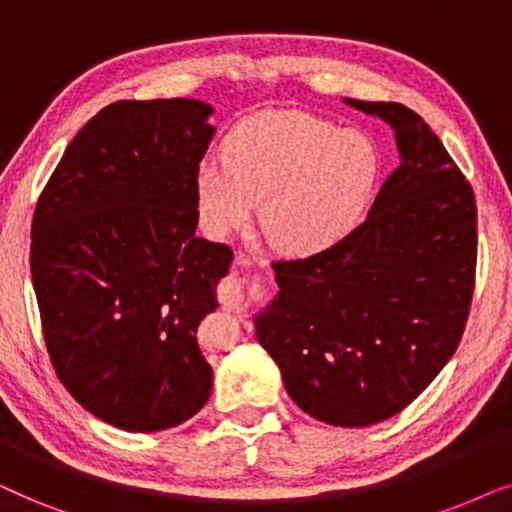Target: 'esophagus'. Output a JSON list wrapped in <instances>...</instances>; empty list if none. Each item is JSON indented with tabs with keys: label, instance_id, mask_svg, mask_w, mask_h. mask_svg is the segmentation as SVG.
Instances as JSON below:
<instances>
[{
	"label": "esophagus",
	"instance_id": "34e87169",
	"mask_svg": "<svg viewBox=\"0 0 512 512\" xmlns=\"http://www.w3.org/2000/svg\"><path fill=\"white\" fill-rule=\"evenodd\" d=\"M236 264L241 269H248L250 267V260L243 255V252H238ZM217 292H220V302H222L224 309H234V311L241 309L243 302H245V297H248V292H245V285L238 283V281H229V283L220 285V290H217Z\"/></svg>",
	"mask_w": 512,
	"mask_h": 512
}]
</instances>
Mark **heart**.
I'll return each instance as SVG.
<instances>
[{
  "mask_svg": "<svg viewBox=\"0 0 512 512\" xmlns=\"http://www.w3.org/2000/svg\"><path fill=\"white\" fill-rule=\"evenodd\" d=\"M222 163L196 173L203 227L224 236L250 220L285 255H313L356 227L379 177L370 135L302 112H267L238 124L222 145Z\"/></svg>",
  "mask_w": 512,
  "mask_h": 512,
  "instance_id": "heart-1",
  "label": "heart"
}]
</instances>
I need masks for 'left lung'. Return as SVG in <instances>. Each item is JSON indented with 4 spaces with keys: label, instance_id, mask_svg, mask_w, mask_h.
<instances>
[{
    "label": "left lung",
    "instance_id": "8db88e82",
    "mask_svg": "<svg viewBox=\"0 0 512 512\" xmlns=\"http://www.w3.org/2000/svg\"><path fill=\"white\" fill-rule=\"evenodd\" d=\"M346 102L393 128L400 166L342 241L274 262L278 295L255 332L309 417L363 428L405 410L454 356L475 288L478 208L417 112Z\"/></svg>",
    "mask_w": 512,
    "mask_h": 512
}]
</instances>
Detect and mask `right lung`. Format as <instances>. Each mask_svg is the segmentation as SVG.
Segmentation results:
<instances>
[{
	"label": "right lung",
	"instance_id": "add662e5",
	"mask_svg": "<svg viewBox=\"0 0 512 512\" xmlns=\"http://www.w3.org/2000/svg\"><path fill=\"white\" fill-rule=\"evenodd\" d=\"M210 114L187 98L112 102L74 135L34 208L51 363L84 410L131 433L192 419L213 388L196 327L234 252L196 236Z\"/></svg>",
	"mask_w": 512,
	"mask_h": 512
}]
</instances>
